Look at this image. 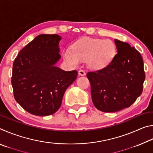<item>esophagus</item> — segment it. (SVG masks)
<instances>
[{"mask_svg": "<svg viewBox=\"0 0 153 153\" xmlns=\"http://www.w3.org/2000/svg\"><path fill=\"white\" fill-rule=\"evenodd\" d=\"M78 74L81 76H85V75H86V72H85V71L82 70V69H81V70H79L78 71Z\"/></svg>", "mask_w": 153, "mask_h": 153, "instance_id": "34e87169", "label": "esophagus"}]
</instances>
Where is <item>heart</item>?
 Wrapping results in <instances>:
<instances>
[{"instance_id":"1","label":"heart","mask_w":153,"mask_h":153,"mask_svg":"<svg viewBox=\"0 0 153 153\" xmlns=\"http://www.w3.org/2000/svg\"><path fill=\"white\" fill-rule=\"evenodd\" d=\"M115 46L108 40L83 38L75 42L72 50L65 49L63 58L72 66L86 61L90 68L100 69L107 67L115 56Z\"/></svg>"}]
</instances>
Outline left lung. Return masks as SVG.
Instances as JSON below:
<instances>
[{"instance_id": "left-lung-1", "label": "left lung", "mask_w": 153, "mask_h": 153, "mask_svg": "<svg viewBox=\"0 0 153 153\" xmlns=\"http://www.w3.org/2000/svg\"><path fill=\"white\" fill-rule=\"evenodd\" d=\"M115 43L117 53L111 63L86 75L93 104L103 112H116L131 106L141 95L145 79L139 52L126 42L115 39Z\"/></svg>"}]
</instances>
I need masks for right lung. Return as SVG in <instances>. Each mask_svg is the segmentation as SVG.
<instances>
[{
	"label": "right lung",
	"instance_id": "obj_1",
	"mask_svg": "<svg viewBox=\"0 0 153 153\" xmlns=\"http://www.w3.org/2000/svg\"><path fill=\"white\" fill-rule=\"evenodd\" d=\"M57 34H41L19 51L13 65L15 99L32 115L47 116L60 108L64 93L77 78L76 70L56 67L61 59Z\"/></svg>",
	"mask_w": 153,
	"mask_h": 153
}]
</instances>
